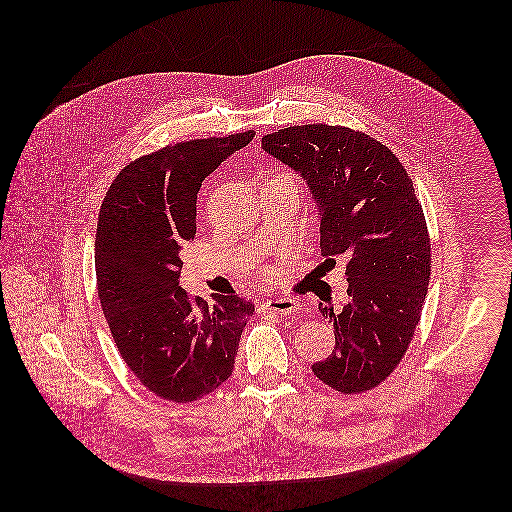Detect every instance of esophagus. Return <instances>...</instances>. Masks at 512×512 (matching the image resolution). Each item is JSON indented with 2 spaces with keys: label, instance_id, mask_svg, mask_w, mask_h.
<instances>
[{
  "label": "esophagus",
  "instance_id": "34e87169",
  "mask_svg": "<svg viewBox=\"0 0 512 512\" xmlns=\"http://www.w3.org/2000/svg\"><path fill=\"white\" fill-rule=\"evenodd\" d=\"M301 309V303L295 301L292 297H272L266 303H262L264 313H284V315H293Z\"/></svg>",
  "mask_w": 512,
  "mask_h": 512
}]
</instances>
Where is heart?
Wrapping results in <instances>:
<instances>
[{
  "label": "heart",
  "instance_id": "b5f03b06",
  "mask_svg": "<svg viewBox=\"0 0 512 512\" xmlns=\"http://www.w3.org/2000/svg\"><path fill=\"white\" fill-rule=\"evenodd\" d=\"M266 274H270V270H266Z\"/></svg>",
  "mask_w": 512,
  "mask_h": 512
}]
</instances>
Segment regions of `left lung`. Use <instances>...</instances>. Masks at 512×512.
<instances>
[{
    "instance_id": "obj_1",
    "label": "left lung",
    "mask_w": 512,
    "mask_h": 512,
    "mask_svg": "<svg viewBox=\"0 0 512 512\" xmlns=\"http://www.w3.org/2000/svg\"><path fill=\"white\" fill-rule=\"evenodd\" d=\"M293 167L319 201L321 254H345L349 303L319 305L335 329V349L311 365L341 394L384 382L412 343L432 274V244L422 203L400 159L363 132L305 124L262 138Z\"/></svg>"
}]
</instances>
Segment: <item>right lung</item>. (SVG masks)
Segmentation results:
<instances>
[{"instance_id":"add662e5","label":"right lung","mask_w":512,"mask_h":512,"mask_svg":"<svg viewBox=\"0 0 512 512\" xmlns=\"http://www.w3.org/2000/svg\"><path fill=\"white\" fill-rule=\"evenodd\" d=\"M254 130L179 142L130 161L98 215L94 264L112 339L155 396L187 404L215 392L234 368L250 299L213 295L209 305L179 288L181 246L197 234V193Z\"/></svg>"}]
</instances>
